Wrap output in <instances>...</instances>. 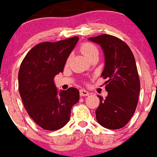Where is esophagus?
Returning a JSON list of instances; mask_svg holds the SVG:
<instances>
[{"label":"esophagus","instance_id":"obj_1","mask_svg":"<svg viewBox=\"0 0 157 157\" xmlns=\"http://www.w3.org/2000/svg\"><path fill=\"white\" fill-rule=\"evenodd\" d=\"M80 96L82 97H85V96H88L89 95V93H88L87 90L85 89H80Z\"/></svg>","mask_w":157,"mask_h":157}]
</instances>
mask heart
<instances>
[{"instance_id":"b5f03b06","label":"heart","mask_w":157,"mask_h":157,"mask_svg":"<svg viewBox=\"0 0 157 157\" xmlns=\"http://www.w3.org/2000/svg\"><path fill=\"white\" fill-rule=\"evenodd\" d=\"M81 49L82 54H83L87 59H88L90 55H93L94 53L98 52V49H97L96 47L94 46V44H92L89 43L83 44V45L81 46V49Z\"/></svg>"}]
</instances>
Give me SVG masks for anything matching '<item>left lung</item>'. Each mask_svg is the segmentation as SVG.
I'll use <instances>...</instances> for the list:
<instances>
[{
    "instance_id": "obj_1",
    "label": "left lung",
    "mask_w": 157,
    "mask_h": 157,
    "mask_svg": "<svg viewBox=\"0 0 157 157\" xmlns=\"http://www.w3.org/2000/svg\"><path fill=\"white\" fill-rule=\"evenodd\" d=\"M88 40L99 44L105 59L102 76L107 78L108 96L103 99L98 95L97 121L108 129H120L129 122L138 102L140 79L135 58L128 44L115 36L105 34Z\"/></svg>"
}]
</instances>
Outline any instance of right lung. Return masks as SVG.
Instances as JSON below:
<instances>
[{
  "label": "right lung",
  "mask_w": 157,
  "mask_h": 157,
  "mask_svg": "<svg viewBox=\"0 0 157 157\" xmlns=\"http://www.w3.org/2000/svg\"><path fill=\"white\" fill-rule=\"evenodd\" d=\"M78 37L44 42L30 49L22 61L18 74L19 91L29 117L43 129L55 131L70 118L72 107L79 101L75 88L59 91L55 75L63 71L67 59Z\"/></svg>",
  "instance_id": "add662e5"
}]
</instances>
